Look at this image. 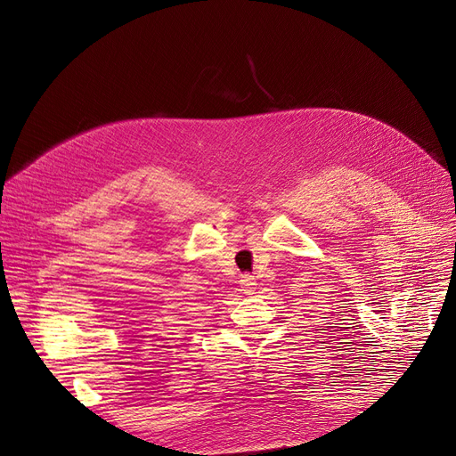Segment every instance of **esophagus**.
I'll list each match as a JSON object with an SVG mask.
<instances>
[{"mask_svg": "<svg viewBox=\"0 0 456 456\" xmlns=\"http://www.w3.org/2000/svg\"><path fill=\"white\" fill-rule=\"evenodd\" d=\"M254 286H256V278L252 274H242L240 276V288L248 296H252L254 293Z\"/></svg>", "mask_w": 456, "mask_h": 456, "instance_id": "obj_1", "label": "esophagus"}]
</instances>
